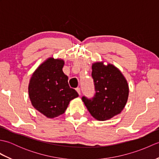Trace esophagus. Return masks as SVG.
<instances>
[{"mask_svg": "<svg viewBox=\"0 0 159 159\" xmlns=\"http://www.w3.org/2000/svg\"><path fill=\"white\" fill-rule=\"evenodd\" d=\"M76 91L77 92V93H79V95H80V89L79 88V87H77V88L76 89Z\"/></svg>", "mask_w": 159, "mask_h": 159, "instance_id": "esophagus-1", "label": "esophagus"}]
</instances>
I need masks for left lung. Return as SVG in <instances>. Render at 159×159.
Segmentation results:
<instances>
[{"mask_svg":"<svg viewBox=\"0 0 159 159\" xmlns=\"http://www.w3.org/2000/svg\"><path fill=\"white\" fill-rule=\"evenodd\" d=\"M92 68L96 95L92 99L83 96L82 100L93 117L99 121L108 120L124 109L129 87L123 74L113 64L96 61L92 63Z\"/></svg>","mask_w":159,"mask_h":159,"instance_id":"left-lung-1","label":"left lung"}]
</instances>
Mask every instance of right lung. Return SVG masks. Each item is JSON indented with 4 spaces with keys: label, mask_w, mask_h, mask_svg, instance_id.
Instances as JSON below:
<instances>
[{
    "label": "right lung",
    "mask_w": 159,
    "mask_h": 159,
    "mask_svg": "<svg viewBox=\"0 0 159 159\" xmlns=\"http://www.w3.org/2000/svg\"><path fill=\"white\" fill-rule=\"evenodd\" d=\"M64 61L49 57L40 64L30 79L28 92L32 106L48 118L64 113L72 100L79 96L70 88L63 72Z\"/></svg>",
    "instance_id": "add662e5"
}]
</instances>
